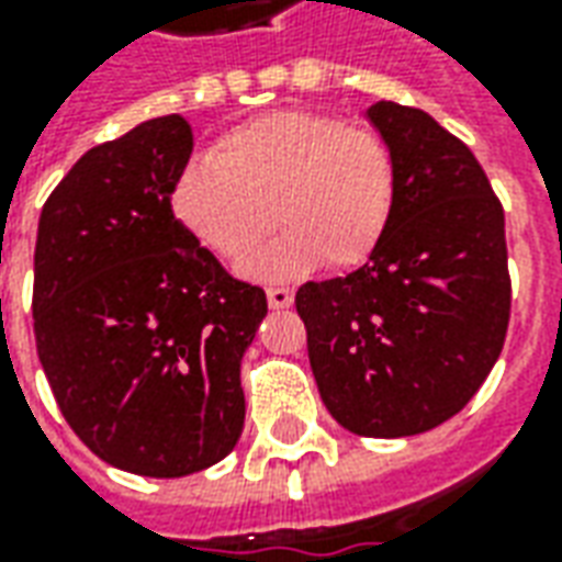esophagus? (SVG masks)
I'll return each mask as SVG.
<instances>
[{"label": "esophagus", "mask_w": 562, "mask_h": 562, "mask_svg": "<svg viewBox=\"0 0 562 562\" xmlns=\"http://www.w3.org/2000/svg\"><path fill=\"white\" fill-rule=\"evenodd\" d=\"M270 310H289L294 304V294L289 289H268Z\"/></svg>", "instance_id": "34e87169"}]
</instances>
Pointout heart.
<instances>
[{"label": "heart", "instance_id": "b5f03b06", "mask_svg": "<svg viewBox=\"0 0 562 562\" xmlns=\"http://www.w3.org/2000/svg\"><path fill=\"white\" fill-rule=\"evenodd\" d=\"M397 161L389 140L318 111H270L225 132L213 159L177 173V222L225 261H244L280 222L289 232L244 265L246 277L294 280L328 261L364 265L397 210Z\"/></svg>", "mask_w": 562, "mask_h": 562}]
</instances>
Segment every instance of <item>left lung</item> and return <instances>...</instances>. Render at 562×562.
<instances>
[{"instance_id":"left-lung-1","label":"left lung","mask_w":562,"mask_h":562,"mask_svg":"<svg viewBox=\"0 0 562 562\" xmlns=\"http://www.w3.org/2000/svg\"><path fill=\"white\" fill-rule=\"evenodd\" d=\"M367 120L397 161L389 237L349 277L294 294L322 403L346 430H434L482 389L508 328L506 220L470 147L406 104Z\"/></svg>"}]
</instances>
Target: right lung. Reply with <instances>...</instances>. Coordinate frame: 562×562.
Wrapping results in <instances>:
<instances>
[{"mask_svg":"<svg viewBox=\"0 0 562 562\" xmlns=\"http://www.w3.org/2000/svg\"><path fill=\"white\" fill-rule=\"evenodd\" d=\"M183 116L87 149L38 220L35 346L71 430L116 470L180 479L240 439V361L268 297L177 222Z\"/></svg>","mask_w":562,"mask_h":562,"instance_id":"1","label":"right lung"}]
</instances>
